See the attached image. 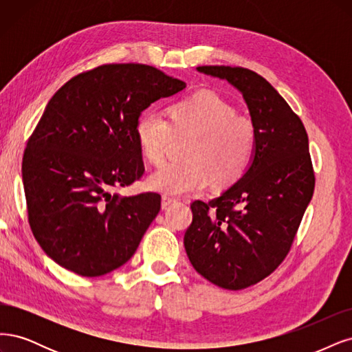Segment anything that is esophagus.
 <instances>
[{
	"label": "esophagus",
	"mask_w": 352,
	"mask_h": 352,
	"mask_svg": "<svg viewBox=\"0 0 352 352\" xmlns=\"http://www.w3.org/2000/svg\"><path fill=\"white\" fill-rule=\"evenodd\" d=\"M177 199L175 197H171V196H162V209H166L169 205H173V203H175Z\"/></svg>",
	"instance_id": "obj_1"
}]
</instances>
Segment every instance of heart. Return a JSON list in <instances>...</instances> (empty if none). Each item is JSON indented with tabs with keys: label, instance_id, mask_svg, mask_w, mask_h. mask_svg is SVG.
I'll use <instances>...</instances> for the list:
<instances>
[{
	"label": "heart",
	"instance_id": "obj_1",
	"mask_svg": "<svg viewBox=\"0 0 352 352\" xmlns=\"http://www.w3.org/2000/svg\"><path fill=\"white\" fill-rule=\"evenodd\" d=\"M146 111L139 117L134 135L144 160L161 165L174 134H192L184 160L169 162L155 171L147 186L166 195L199 191L212 181L213 187L236 183L250 168L256 151V127L245 116L218 94L200 90L174 100L166 109Z\"/></svg>",
	"mask_w": 352,
	"mask_h": 352
}]
</instances>
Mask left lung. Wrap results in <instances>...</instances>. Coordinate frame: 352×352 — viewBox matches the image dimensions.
Segmentation results:
<instances>
[{"mask_svg": "<svg viewBox=\"0 0 352 352\" xmlns=\"http://www.w3.org/2000/svg\"><path fill=\"white\" fill-rule=\"evenodd\" d=\"M197 70L240 90L257 138L243 178L219 197L191 203L184 247L203 278L244 289L274 274L291 250L316 184L309 138L300 117L260 74L230 65Z\"/></svg>", "mask_w": 352, "mask_h": 352, "instance_id": "8db88e82", "label": "left lung"}]
</instances>
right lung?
I'll use <instances>...</instances> for the list:
<instances>
[{"instance_id":"obj_1","label":"right lung","mask_w":352,"mask_h":352,"mask_svg":"<svg viewBox=\"0 0 352 352\" xmlns=\"http://www.w3.org/2000/svg\"><path fill=\"white\" fill-rule=\"evenodd\" d=\"M184 87L152 65L124 63L95 67L56 90L21 164L30 230L54 262L94 278L138 250L161 195L117 192L144 173L135 122L152 102Z\"/></svg>"}]
</instances>
